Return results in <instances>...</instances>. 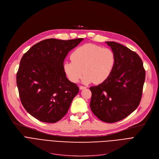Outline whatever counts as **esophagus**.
<instances>
[{
    "instance_id": "34e87169",
    "label": "esophagus",
    "mask_w": 159,
    "mask_h": 159,
    "mask_svg": "<svg viewBox=\"0 0 159 159\" xmlns=\"http://www.w3.org/2000/svg\"><path fill=\"white\" fill-rule=\"evenodd\" d=\"M86 87H85V86H79V89H80V90L84 89H86Z\"/></svg>"
}]
</instances>
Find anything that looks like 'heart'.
I'll return each mask as SVG.
<instances>
[{"label": "heart", "instance_id": "obj_1", "mask_svg": "<svg viewBox=\"0 0 159 159\" xmlns=\"http://www.w3.org/2000/svg\"><path fill=\"white\" fill-rule=\"evenodd\" d=\"M72 61H66L64 71L69 80L74 83L82 78L84 84H101L113 71L116 55L113 50L94 44H85L75 49L71 55Z\"/></svg>", "mask_w": 159, "mask_h": 159}]
</instances>
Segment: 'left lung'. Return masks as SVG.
I'll return each instance as SVG.
<instances>
[{
  "mask_svg": "<svg viewBox=\"0 0 159 159\" xmlns=\"http://www.w3.org/2000/svg\"><path fill=\"white\" fill-rule=\"evenodd\" d=\"M116 55L111 75L96 86L90 87V108L103 122L121 120L134 111L141 101L146 71L135 52L115 42H106Z\"/></svg>",
  "mask_w": 159,
  "mask_h": 159,
  "instance_id": "obj_1",
  "label": "left lung"
}]
</instances>
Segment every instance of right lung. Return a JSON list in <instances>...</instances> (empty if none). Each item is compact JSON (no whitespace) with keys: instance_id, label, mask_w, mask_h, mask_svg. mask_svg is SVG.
Segmentation results:
<instances>
[{"instance_id":"add662e5","label":"right lung","mask_w":159,"mask_h":159,"mask_svg":"<svg viewBox=\"0 0 159 159\" xmlns=\"http://www.w3.org/2000/svg\"><path fill=\"white\" fill-rule=\"evenodd\" d=\"M83 40L48 39L22 56L16 73L20 101L31 116L55 123L68 112L79 88L66 76L63 63L68 52Z\"/></svg>"}]
</instances>
